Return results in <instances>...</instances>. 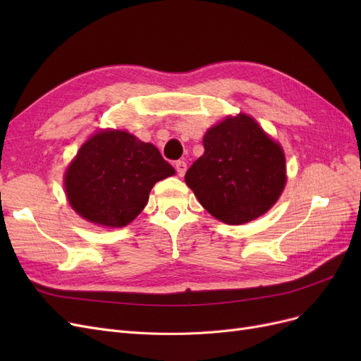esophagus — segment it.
<instances>
[{"label": "esophagus", "mask_w": 361, "mask_h": 361, "mask_svg": "<svg viewBox=\"0 0 361 361\" xmlns=\"http://www.w3.org/2000/svg\"><path fill=\"white\" fill-rule=\"evenodd\" d=\"M174 167H176V171L179 176H183L185 171H187V162L185 161H176V164H174Z\"/></svg>", "instance_id": "obj_1"}]
</instances>
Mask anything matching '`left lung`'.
Instances as JSON below:
<instances>
[{
  "label": "left lung",
  "mask_w": 361,
  "mask_h": 361,
  "mask_svg": "<svg viewBox=\"0 0 361 361\" xmlns=\"http://www.w3.org/2000/svg\"><path fill=\"white\" fill-rule=\"evenodd\" d=\"M203 147L185 182L216 220L244 224L277 202L286 183L285 154L255 118H224L207 130Z\"/></svg>",
  "instance_id": "left-lung-1"
}]
</instances>
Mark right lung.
<instances>
[{"label": "right lung", "instance_id": "add662e5", "mask_svg": "<svg viewBox=\"0 0 361 361\" xmlns=\"http://www.w3.org/2000/svg\"><path fill=\"white\" fill-rule=\"evenodd\" d=\"M174 174L159 150L125 130L85 141L64 178L71 206L85 220L123 227L145 209L158 180Z\"/></svg>", "mask_w": 361, "mask_h": 361}]
</instances>
